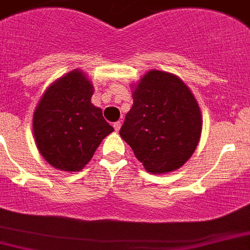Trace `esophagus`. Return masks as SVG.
I'll return each mask as SVG.
<instances>
[{
    "label": "esophagus",
    "instance_id": "1",
    "mask_svg": "<svg viewBox=\"0 0 250 250\" xmlns=\"http://www.w3.org/2000/svg\"><path fill=\"white\" fill-rule=\"evenodd\" d=\"M114 129H115V131H119V130H120V127H121V123L120 121H116V123H114Z\"/></svg>",
    "mask_w": 250,
    "mask_h": 250
}]
</instances>
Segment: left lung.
Wrapping results in <instances>:
<instances>
[{"label":"left lung","mask_w":250,"mask_h":250,"mask_svg":"<svg viewBox=\"0 0 250 250\" xmlns=\"http://www.w3.org/2000/svg\"><path fill=\"white\" fill-rule=\"evenodd\" d=\"M135 86V85H134ZM120 136L147 172L180 168L196 150L202 115L188 86L171 73L150 70L135 86Z\"/></svg>","instance_id":"8db88e82"}]
</instances>
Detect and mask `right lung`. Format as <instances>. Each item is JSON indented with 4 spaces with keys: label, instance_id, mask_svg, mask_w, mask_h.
<instances>
[{
    "label": "right lung",
    "instance_id": "add662e5",
    "mask_svg": "<svg viewBox=\"0 0 250 250\" xmlns=\"http://www.w3.org/2000/svg\"><path fill=\"white\" fill-rule=\"evenodd\" d=\"M94 88L82 70L56 80L33 114L37 147L45 161L62 171H80L114 127L91 104Z\"/></svg>",
    "mask_w": 250,
    "mask_h": 250
}]
</instances>
